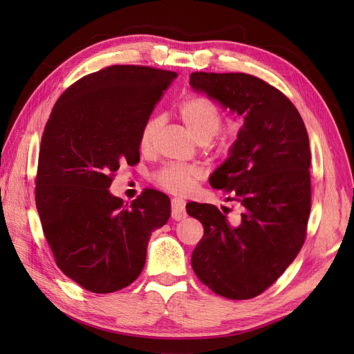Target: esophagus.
<instances>
[{
    "label": "esophagus",
    "instance_id": "1",
    "mask_svg": "<svg viewBox=\"0 0 354 354\" xmlns=\"http://www.w3.org/2000/svg\"><path fill=\"white\" fill-rule=\"evenodd\" d=\"M171 217L174 220H181L186 217V202L181 198H174L171 201Z\"/></svg>",
    "mask_w": 354,
    "mask_h": 354
}]
</instances>
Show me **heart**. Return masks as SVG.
I'll return each mask as SVG.
<instances>
[{"label": "heart", "instance_id": "obj_1", "mask_svg": "<svg viewBox=\"0 0 354 354\" xmlns=\"http://www.w3.org/2000/svg\"><path fill=\"white\" fill-rule=\"evenodd\" d=\"M180 120L183 121L189 133L196 138L199 143H208L221 130L223 118L218 108L211 100L205 97H190L186 99L178 108ZM159 118H149L140 130L138 145L142 151L152 149L155 138L159 131ZM212 151L217 155L227 153L230 143L226 137H220L218 140L211 143ZM201 173L199 169L190 165L167 164L153 173V181L156 186L174 195H186L195 187Z\"/></svg>", "mask_w": 354, "mask_h": 354}]
</instances>
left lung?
I'll use <instances>...</instances> for the list:
<instances>
[{"label": "left lung", "instance_id": "obj_1", "mask_svg": "<svg viewBox=\"0 0 354 354\" xmlns=\"http://www.w3.org/2000/svg\"><path fill=\"white\" fill-rule=\"evenodd\" d=\"M190 85L243 116L230 156L209 178L241 203L239 217L229 218V208L187 203L189 216L203 226L192 267L212 292L250 299L279 279L306 241L312 208L307 130L292 102L254 75L194 72Z\"/></svg>", "mask_w": 354, "mask_h": 354}]
</instances>
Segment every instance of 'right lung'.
Instances as JSON below:
<instances>
[{
    "instance_id": "right-lung-1",
    "label": "right lung",
    "mask_w": 354,
    "mask_h": 354,
    "mask_svg": "<svg viewBox=\"0 0 354 354\" xmlns=\"http://www.w3.org/2000/svg\"><path fill=\"white\" fill-rule=\"evenodd\" d=\"M176 72L113 65L85 75L56 102L41 138L35 202L59 269L95 294L133 283L169 198L143 190L131 205L108 190L120 165L140 160L138 137Z\"/></svg>"
}]
</instances>
